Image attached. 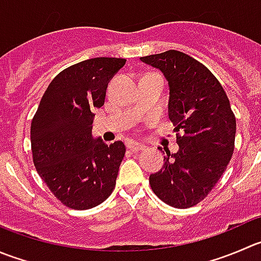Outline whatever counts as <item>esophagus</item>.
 Listing matches in <instances>:
<instances>
[{
  "label": "esophagus",
  "instance_id": "esophagus-1",
  "mask_svg": "<svg viewBox=\"0 0 261 261\" xmlns=\"http://www.w3.org/2000/svg\"><path fill=\"white\" fill-rule=\"evenodd\" d=\"M127 148L130 149V150H133L134 153H136V151H139V150H143L144 146L141 145V144L135 143V141H128V143H127Z\"/></svg>",
  "mask_w": 261,
  "mask_h": 261
}]
</instances>
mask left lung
I'll return each mask as SVG.
<instances>
[{
	"label": "left lung",
	"mask_w": 261,
	"mask_h": 261,
	"mask_svg": "<svg viewBox=\"0 0 261 261\" xmlns=\"http://www.w3.org/2000/svg\"><path fill=\"white\" fill-rule=\"evenodd\" d=\"M168 82V117L177 134V153L166 150L164 166L149 176L154 194L173 208L200 203L228 166L236 118L221 83L204 65L179 50L140 57Z\"/></svg>",
	"instance_id": "obj_1"
}]
</instances>
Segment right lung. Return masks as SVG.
Wrapping results in <instances>:
<instances>
[{"label":"right lung","mask_w":261,"mask_h":261,"mask_svg":"<svg viewBox=\"0 0 261 261\" xmlns=\"http://www.w3.org/2000/svg\"><path fill=\"white\" fill-rule=\"evenodd\" d=\"M125 58L97 57L67 67L48 85L32 121L33 162L56 198L84 211L112 194L125 144H105L92 134L94 111Z\"/></svg>","instance_id":"add662e5"}]
</instances>
